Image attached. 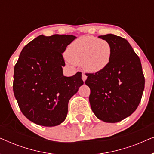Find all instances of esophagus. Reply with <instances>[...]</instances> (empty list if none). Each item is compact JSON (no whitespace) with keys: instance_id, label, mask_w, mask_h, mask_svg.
<instances>
[{"instance_id":"34e87169","label":"esophagus","mask_w":154,"mask_h":154,"mask_svg":"<svg viewBox=\"0 0 154 154\" xmlns=\"http://www.w3.org/2000/svg\"><path fill=\"white\" fill-rule=\"evenodd\" d=\"M86 79H87V75H86L85 74H84V73H83V74H82V80L85 82L86 81Z\"/></svg>"}]
</instances>
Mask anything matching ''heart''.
I'll return each instance as SVG.
<instances>
[{"mask_svg":"<svg viewBox=\"0 0 154 154\" xmlns=\"http://www.w3.org/2000/svg\"><path fill=\"white\" fill-rule=\"evenodd\" d=\"M66 56L68 64H81L88 72L97 73L108 66L112 57V48L106 40L88 35L69 44Z\"/></svg>","mask_w":154,"mask_h":154,"instance_id":"obj_1","label":"heart"}]
</instances>
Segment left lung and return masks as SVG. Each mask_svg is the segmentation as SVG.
<instances>
[{"instance_id": "left-lung-1", "label": "left lung", "mask_w": 154, "mask_h": 154, "mask_svg": "<svg viewBox=\"0 0 154 154\" xmlns=\"http://www.w3.org/2000/svg\"><path fill=\"white\" fill-rule=\"evenodd\" d=\"M99 38L111 44L112 57L108 66L96 73H88L89 101L94 115L106 123H117L137 108L145 80L140 58L127 40L106 34Z\"/></svg>"}]
</instances>
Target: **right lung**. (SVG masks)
<instances>
[{"label":"right lung","mask_w":154,"mask_h":154,"mask_svg":"<svg viewBox=\"0 0 154 154\" xmlns=\"http://www.w3.org/2000/svg\"><path fill=\"white\" fill-rule=\"evenodd\" d=\"M76 37L41 35L25 45L14 69L13 91L23 114L52 127L66 119L69 101L83 84L81 72L64 76L62 53Z\"/></svg>","instance_id":"right-lung-1"}]
</instances>
